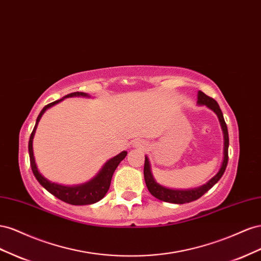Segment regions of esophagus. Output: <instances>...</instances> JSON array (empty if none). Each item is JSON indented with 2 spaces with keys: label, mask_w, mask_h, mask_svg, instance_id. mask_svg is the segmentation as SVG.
Instances as JSON below:
<instances>
[{
  "label": "esophagus",
  "mask_w": 261,
  "mask_h": 261,
  "mask_svg": "<svg viewBox=\"0 0 261 261\" xmlns=\"http://www.w3.org/2000/svg\"><path fill=\"white\" fill-rule=\"evenodd\" d=\"M133 146L135 147H139V148H144L147 146L145 141H142V140H137L133 142Z\"/></svg>",
  "instance_id": "1"
}]
</instances>
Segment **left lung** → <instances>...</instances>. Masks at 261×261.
<instances>
[{
    "label": "left lung",
    "mask_w": 261,
    "mask_h": 261,
    "mask_svg": "<svg viewBox=\"0 0 261 261\" xmlns=\"http://www.w3.org/2000/svg\"><path fill=\"white\" fill-rule=\"evenodd\" d=\"M197 103L199 106H205L209 109H211L213 113L218 116L219 121L221 124V128L223 131V138H224V147H223V161L221 164V167L219 169L218 174L213 176L211 179L205 182L204 185L200 186L197 188H190V189H172L165 187L158 181L155 180V178L152 174L151 170V164L150 160H148L147 156H145V163H144V180L146 184V187L148 191L151 192V195L155 198H158L161 201H165V202L169 203H176V204H184L191 202V201H195L199 199L201 196H203L204 193L210 190L213 186L217 184L220 178L224 174L226 166H227V161H228V131L227 126L224 120V117H223L222 110L220 109L219 103L215 101L213 98L206 96L204 93L201 91L198 92V100Z\"/></svg>",
    "instance_id": "8db88e82"
}]
</instances>
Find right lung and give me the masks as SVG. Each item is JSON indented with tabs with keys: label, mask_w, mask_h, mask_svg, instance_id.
Returning <instances> with one entry per match:
<instances>
[{
	"label": "right lung",
	"mask_w": 261,
	"mask_h": 261,
	"mask_svg": "<svg viewBox=\"0 0 261 261\" xmlns=\"http://www.w3.org/2000/svg\"><path fill=\"white\" fill-rule=\"evenodd\" d=\"M69 97L89 98L91 96L86 93H83V92L71 93V94L65 95L64 97L61 99H58L54 102L48 103L47 106H44L42 108L40 114L38 115V117H37L36 124L34 126V130L32 132L31 138H29V142H28V151H29V159H31V166H32V170L36 177V179L38 180V182L42 186L44 189L48 190L51 195H54L58 199H60V200L64 201V202L73 204V205L93 204V203L98 202L99 200H101L103 197H105V195L110 187L111 178H113L114 172L118 167L119 164H120V162L125 158L128 152L122 151L121 153L116 155L115 158L108 160L105 164H103V166L97 173V175L93 177L91 180H88L84 184L74 185V186H65V185L50 181L43 175H41L38 167H37V164L35 161L34 150H33V140L35 137L37 125H38V122L40 121L42 115L44 114V111H46L47 109L57 105V103L62 101L64 98H69Z\"/></svg>",
	"instance_id": "add662e5"
}]
</instances>
